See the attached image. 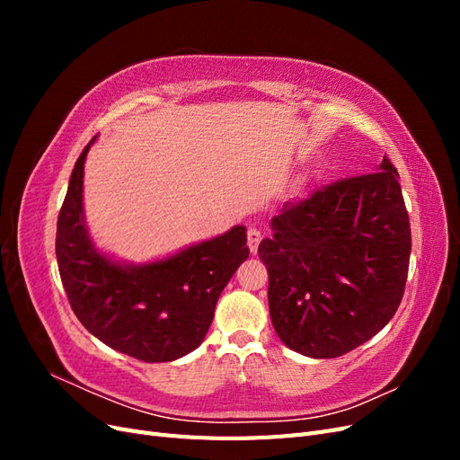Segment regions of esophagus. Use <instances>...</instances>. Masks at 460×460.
I'll use <instances>...</instances> for the list:
<instances>
[{
	"label": "esophagus",
	"instance_id": "1",
	"mask_svg": "<svg viewBox=\"0 0 460 460\" xmlns=\"http://www.w3.org/2000/svg\"><path fill=\"white\" fill-rule=\"evenodd\" d=\"M261 232L257 230V228H249L247 230V245H249V252L252 253H257V249H259V243H261Z\"/></svg>",
	"mask_w": 460,
	"mask_h": 460
}]
</instances>
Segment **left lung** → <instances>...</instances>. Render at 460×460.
<instances>
[{"label":"left lung","mask_w":460,"mask_h":460,"mask_svg":"<svg viewBox=\"0 0 460 460\" xmlns=\"http://www.w3.org/2000/svg\"><path fill=\"white\" fill-rule=\"evenodd\" d=\"M397 169L343 178L284 203L259 245L272 326L313 358L353 351L394 318L405 291L411 225Z\"/></svg>","instance_id":"left-lung-1"}]
</instances>
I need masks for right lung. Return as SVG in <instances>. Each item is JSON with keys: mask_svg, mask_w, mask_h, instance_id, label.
Segmentation results:
<instances>
[{"mask_svg": "<svg viewBox=\"0 0 460 460\" xmlns=\"http://www.w3.org/2000/svg\"><path fill=\"white\" fill-rule=\"evenodd\" d=\"M75 164L58 218V255L68 303L90 333L144 363H169L198 349L217 301L249 257L245 226L147 264L117 262L92 243L82 178L92 144Z\"/></svg>", "mask_w": 460, "mask_h": 460, "instance_id": "obj_1", "label": "right lung"}]
</instances>
